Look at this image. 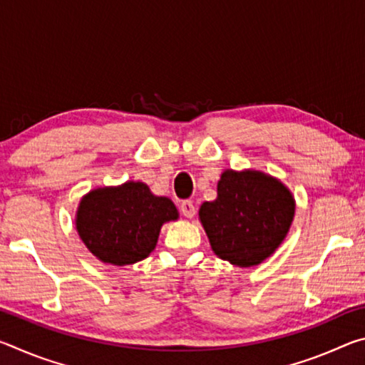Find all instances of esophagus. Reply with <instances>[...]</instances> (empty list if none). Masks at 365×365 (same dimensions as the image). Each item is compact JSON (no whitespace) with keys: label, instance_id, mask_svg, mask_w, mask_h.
<instances>
[{"label":"esophagus","instance_id":"1","mask_svg":"<svg viewBox=\"0 0 365 365\" xmlns=\"http://www.w3.org/2000/svg\"><path fill=\"white\" fill-rule=\"evenodd\" d=\"M180 211H182V214L185 215V217H188V219H193L195 217V214H196V211H195V205L191 201H182V205H180Z\"/></svg>","mask_w":365,"mask_h":365}]
</instances>
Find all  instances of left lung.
<instances>
[{
  "label": "left lung",
  "mask_w": 365,
  "mask_h": 365,
  "mask_svg": "<svg viewBox=\"0 0 365 365\" xmlns=\"http://www.w3.org/2000/svg\"><path fill=\"white\" fill-rule=\"evenodd\" d=\"M293 215L294 200L285 185L256 170H225L217 200L200 209L214 252L238 267L261 264L279 248Z\"/></svg>",
  "instance_id": "8db88e82"
}]
</instances>
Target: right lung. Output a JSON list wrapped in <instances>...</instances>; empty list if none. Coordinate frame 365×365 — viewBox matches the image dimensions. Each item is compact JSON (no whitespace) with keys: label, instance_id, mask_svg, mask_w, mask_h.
<instances>
[{"label":"right lung","instance_id":"right-lung-1","mask_svg":"<svg viewBox=\"0 0 365 365\" xmlns=\"http://www.w3.org/2000/svg\"><path fill=\"white\" fill-rule=\"evenodd\" d=\"M169 197L154 196L141 182L98 188L80 201L77 230L93 255L113 265L135 264L154 250L164 222L175 220Z\"/></svg>","mask_w":365,"mask_h":365}]
</instances>
